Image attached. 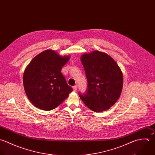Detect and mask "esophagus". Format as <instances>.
Masks as SVG:
<instances>
[{
  "label": "esophagus",
  "instance_id": "obj_1",
  "mask_svg": "<svg viewBox=\"0 0 155 155\" xmlns=\"http://www.w3.org/2000/svg\"><path fill=\"white\" fill-rule=\"evenodd\" d=\"M73 91H76L77 90V89H78V87H77V85H74V86H73Z\"/></svg>",
  "mask_w": 155,
  "mask_h": 155
}]
</instances>
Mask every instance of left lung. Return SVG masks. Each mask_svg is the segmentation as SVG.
I'll return each instance as SVG.
<instances>
[{"label":"left lung","instance_id":"8db88e82","mask_svg":"<svg viewBox=\"0 0 155 155\" xmlns=\"http://www.w3.org/2000/svg\"><path fill=\"white\" fill-rule=\"evenodd\" d=\"M88 85L79 93L81 99L91 110L102 112L119 99L123 83L122 72L115 61L105 53L94 51L81 57Z\"/></svg>","mask_w":155,"mask_h":155}]
</instances>
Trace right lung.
Listing matches in <instances>:
<instances>
[{"label": "right lung", "mask_w": 155, "mask_h": 155, "mask_svg": "<svg viewBox=\"0 0 155 155\" xmlns=\"http://www.w3.org/2000/svg\"><path fill=\"white\" fill-rule=\"evenodd\" d=\"M69 58L46 50L36 56L26 67L23 74L24 88L27 97L35 107L52 110L73 91L61 73Z\"/></svg>", "instance_id": "right-lung-1"}]
</instances>
